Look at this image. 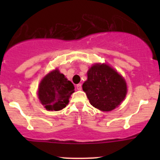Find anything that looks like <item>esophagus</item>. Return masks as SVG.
<instances>
[{"label":"esophagus","instance_id":"esophagus-1","mask_svg":"<svg viewBox=\"0 0 160 160\" xmlns=\"http://www.w3.org/2000/svg\"><path fill=\"white\" fill-rule=\"evenodd\" d=\"M77 89L78 90H80L82 89V84H81V83H78V84L77 85Z\"/></svg>","mask_w":160,"mask_h":160}]
</instances>
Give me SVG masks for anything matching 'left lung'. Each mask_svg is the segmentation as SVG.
Segmentation results:
<instances>
[{
	"instance_id": "1",
	"label": "left lung",
	"mask_w": 160,
	"mask_h": 160,
	"mask_svg": "<svg viewBox=\"0 0 160 160\" xmlns=\"http://www.w3.org/2000/svg\"><path fill=\"white\" fill-rule=\"evenodd\" d=\"M90 104L103 111H110L125 99L127 86L123 77L106 64H95L88 72L83 84Z\"/></svg>"
}]
</instances>
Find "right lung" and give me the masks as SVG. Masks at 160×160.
Here are the masks:
<instances>
[{
  "label": "right lung",
  "instance_id": "add662e5",
  "mask_svg": "<svg viewBox=\"0 0 160 160\" xmlns=\"http://www.w3.org/2000/svg\"><path fill=\"white\" fill-rule=\"evenodd\" d=\"M74 86L58 70L46 76L38 87V98L46 110L59 111L69 103Z\"/></svg>",
  "mask_w": 160,
  "mask_h": 160
}]
</instances>
